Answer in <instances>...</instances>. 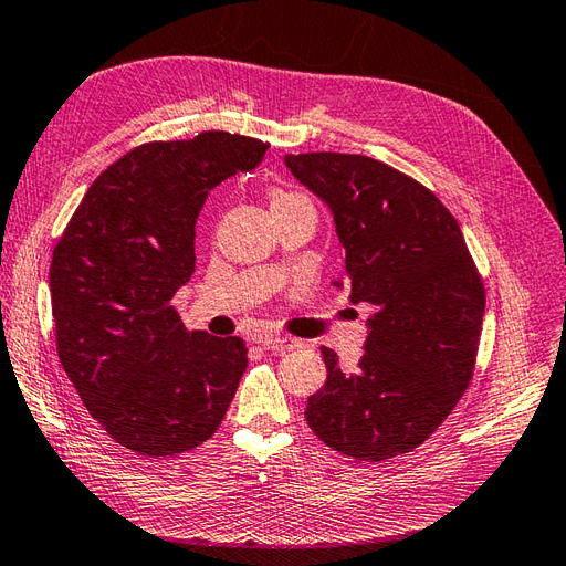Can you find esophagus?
I'll return each mask as SVG.
<instances>
[{
    "label": "esophagus",
    "instance_id": "34e87169",
    "mask_svg": "<svg viewBox=\"0 0 566 566\" xmlns=\"http://www.w3.org/2000/svg\"><path fill=\"white\" fill-rule=\"evenodd\" d=\"M262 345H264V349H269L273 354H285V352H293V349L302 347L297 339L281 337V335H266V337H262Z\"/></svg>",
    "mask_w": 566,
    "mask_h": 566
}]
</instances>
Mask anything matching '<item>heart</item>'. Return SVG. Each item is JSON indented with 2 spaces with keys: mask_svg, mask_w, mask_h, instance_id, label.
I'll list each match as a JSON object with an SVG mask.
<instances>
[{
  "mask_svg": "<svg viewBox=\"0 0 566 566\" xmlns=\"http://www.w3.org/2000/svg\"><path fill=\"white\" fill-rule=\"evenodd\" d=\"M295 198H300V196H295V193H285V191H273V196H271V205H276V202H287V200H295Z\"/></svg>",
  "mask_w": 566,
  "mask_h": 566,
  "instance_id": "obj_1",
  "label": "heart"
}]
</instances>
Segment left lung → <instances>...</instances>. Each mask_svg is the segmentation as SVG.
Wrapping results in <instances>:
<instances>
[{"instance_id": "left-lung-1", "label": "left lung", "mask_w": 566, "mask_h": 566, "mask_svg": "<svg viewBox=\"0 0 566 566\" xmlns=\"http://www.w3.org/2000/svg\"><path fill=\"white\" fill-rule=\"evenodd\" d=\"M285 167L333 212L349 300L375 306L354 373L321 347L328 378L306 401V422L356 460L410 453L474 373L486 295L465 238L430 188L380 160L300 153Z\"/></svg>"}]
</instances>
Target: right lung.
<instances>
[{"label":"right lung","mask_w":566,"mask_h":566,"mask_svg":"<svg viewBox=\"0 0 566 566\" xmlns=\"http://www.w3.org/2000/svg\"><path fill=\"white\" fill-rule=\"evenodd\" d=\"M266 148L229 132L136 146L96 177L54 248L63 370L92 418L139 455L208 441L248 368L241 337L188 333L169 302L196 269L205 198Z\"/></svg>","instance_id":"obj_1"}]
</instances>
